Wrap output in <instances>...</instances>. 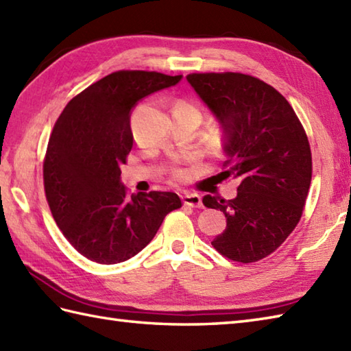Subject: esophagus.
Listing matches in <instances>:
<instances>
[{
  "mask_svg": "<svg viewBox=\"0 0 351 351\" xmlns=\"http://www.w3.org/2000/svg\"><path fill=\"white\" fill-rule=\"evenodd\" d=\"M182 202H184V205L191 206V208H202L204 206L202 205V197L196 195V193H191V195L182 196Z\"/></svg>",
  "mask_w": 351,
  "mask_h": 351,
  "instance_id": "34e87169",
  "label": "esophagus"
}]
</instances>
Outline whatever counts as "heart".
<instances>
[{
	"label": "heart",
	"mask_w": 351,
	"mask_h": 351,
	"mask_svg": "<svg viewBox=\"0 0 351 351\" xmlns=\"http://www.w3.org/2000/svg\"><path fill=\"white\" fill-rule=\"evenodd\" d=\"M171 113H173V116H189L191 119H195L196 122H199V119H200L199 110L187 99H178L173 104V110H171ZM173 176L176 178V180H182L185 173L182 170H176Z\"/></svg>",
	"instance_id": "heart-1"
}]
</instances>
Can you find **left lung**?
Instances as JSON below:
<instances>
[{
	"instance_id": "1",
	"label": "left lung",
	"mask_w": 351,
	"mask_h": 351,
	"mask_svg": "<svg viewBox=\"0 0 351 351\" xmlns=\"http://www.w3.org/2000/svg\"><path fill=\"white\" fill-rule=\"evenodd\" d=\"M226 136L221 180L240 182L237 197L206 195L226 229L211 241L220 255L256 263L279 247L300 221L312 178L309 140L289 102L263 80L240 72L189 73Z\"/></svg>"
}]
</instances>
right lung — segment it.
Segmentation results:
<instances>
[{
  "instance_id": "add662e5",
  "label": "right lung",
  "mask_w": 351,
  "mask_h": 351,
  "mask_svg": "<svg viewBox=\"0 0 351 351\" xmlns=\"http://www.w3.org/2000/svg\"><path fill=\"white\" fill-rule=\"evenodd\" d=\"M181 78L117 71L73 96L57 119L43 160L45 196L66 240L93 263L119 264L137 255L164 217L182 206L176 193L130 197L121 184L132 149L131 110Z\"/></svg>"
}]
</instances>
